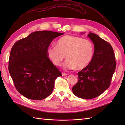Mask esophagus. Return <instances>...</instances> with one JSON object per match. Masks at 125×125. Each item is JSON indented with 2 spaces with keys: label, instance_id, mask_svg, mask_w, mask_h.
<instances>
[{
  "label": "esophagus",
  "instance_id": "obj_1",
  "mask_svg": "<svg viewBox=\"0 0 125 125\" xmlns=\"http://www.w3.org/2000/svg\"><path fill=\"white\" fill-rule=\"evenodd\" d=\"M62 73V76H66V75L67 74V73Z\"/></svg>",
  "mask_w": 125,
  "mask_h": 125
}]
</instances>
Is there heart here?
I'll list each match as a JSON object with an SVG mask.
<instances>
[{"label":"heart","instance_id":"b5f03b06","mask_svg":"<svg viewBox=\"0 0 125 125\" xmlns=\"http://www.w3.org/2000/svg\"><path fill=\"white\" fill-rule=\"evenodd\" d=\"M47 56L55 66H60L65 58L67 69H83L92 62L94 46L91 41L81 37L67 35L58 40L57 45L47 48Z\"/></svg>","mask_w":125,"mask_h":125}]
</instances>
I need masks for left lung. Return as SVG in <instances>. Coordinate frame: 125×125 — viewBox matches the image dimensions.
Segmentation results:
<instances>
[{
	"instance_id": "left-lung-1",
	"label": "left lung",
	"mask_w": 125,
	"mask_h": 125,
	"mask_svg": "<svg viewBox=\"0 0 125 125\" xmlns=\"http://www.w3.org/2000/svg\"><path fill=\"white\" fill-rule=\"evenodd\" d=\"M94 45L92 62L78 73V81L72 90L78 97L94 99L107 89L116 67L114 51L110 44L97 35H88Z\"/></svg>"
}]
</instances>
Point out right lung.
<instances>
[{"instance_id": "add662e5", "label": "right lung", "mask_w": 125, "mask_h": 125, "mask_svg": "<svg viewBox=\"0 0 125 125\" xmlns=\"http://www.w3.org/2000/svg\"><path fill=\"white\" fill-rule=\"evenodd\" d=\"M63 34L49 31L33 32L15 43L8 69L15 88L29 99L41 100L52 93L56 79L62 73L47 56V48L56 37Z\"/></svg>"}]
</instances>
